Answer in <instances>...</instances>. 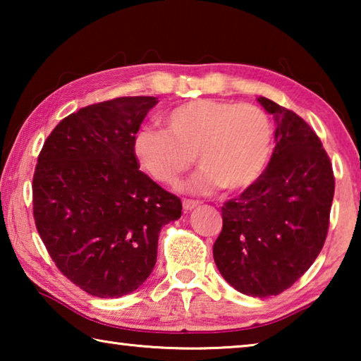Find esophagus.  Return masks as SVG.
Returning <instances> with one entry per match:
<instances>
[{"label": "esophagus", "instance_id": "obj_1", "mask_svg": "<svg viewBox=\"0 0 361 361\" xmlns=\"http://www.w3.org/2000/svg\"><path fill=\"white\" fill-rule=\"evenodd\" d=\"M197 207H199L197 200H183V209H185V212H191L194 209H197Z\"/></svg>", "mask_w": 361, "mask_h": 361}]
</instances>
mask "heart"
I'll return each instance as SVG.
<instances>
[{"label": "heart", "instance_id": "obj_1", "mask_svg": "<svg viewBox=\"0 0 361 361\" xmlns=\"http://www.w3.org/2000/svg\"><path fill=\"white\" fill-rule=\"evenodd\" d=\"M162 129H142L133 138V156L151 178L175 185L191 167L194 194L218 186L228 191L248 188L264 172L272 154L274 127L264 109L250 103L199 99L162 116Z\"/></svg>", "mask_w": 361, "mask_h": 361}]
</instances>
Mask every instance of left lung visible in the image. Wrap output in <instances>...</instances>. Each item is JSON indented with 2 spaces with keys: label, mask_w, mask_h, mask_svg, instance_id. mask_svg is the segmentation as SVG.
Instances as JSON below:
<instances>
[{
  "label": "left lung",
  "mask_w": 361,
  "mask_h": 361,
  "mask_svg": "<svg viewBox=\"0 0 361 361\" xmlns=\"http://www.w3.org/2000/svg\"><path fill=\"white\" fill-rule=\"evenodd\" d=\"M276 121L267 169L221 207L213 245L219 274L247 296H276L312 266L325 243L334 176L320 138L296 113L259 97Z\"/></svg>",
  "instance_id": "obj_1"
}]
</instances>
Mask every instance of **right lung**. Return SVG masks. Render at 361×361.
<instances>
[{
	"instance_id": "add662e5",
	"label": "right lung",
	"mask_w": 361,
	"mask_h": 361,
	"mask_svg": "<svg viewBox=\"0 0 361 361\" xmlns=\"http://www.w3.org/2000/svg\"><path fill=\"white\" fill-rule=\"evenodd\" d=\"M156 97L81 108L47 137L33 176V215L66 279L97 298H121L154 269L162 226L181 200L138 170L133 138Z\"/></svg>"
}]
</instances>
